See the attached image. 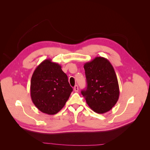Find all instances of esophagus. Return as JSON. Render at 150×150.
I'll return each mask as SVG.
<instances>
[{"mask_svg": "<svg viewBox=\"0 0 150 150\" xmlns=\"http://www.w3.org/2000/svg\"><path fill=\"white\" fill-rule=\"evenodd\" d=\"M74 91H75V92H78V91L79 88H78V85H76V86H74Z\"/></svg>", "mask_w": 150, "mask_h": 150, "instance_id": "34e87169", "label": "esophagus"}]
</instances>
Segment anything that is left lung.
<instances>
[{
	"label": "left lung",
	"instance_id": "left-lung-1",
	"mask_svg": "<svg viewBox=\"0 0 150 150\" xmlns=\"http://www.w3.org/2000/svg\"><path fill=\"white\" fill-rule=\"evenodd\" d=\"M87 88L81 94L92 110L99 114L110 111L120 96L117 76L107 59L96 57L84 65Z\"/></svg>",
	"mask_w": 150,
	"mask_h": 150
}]
</instances>
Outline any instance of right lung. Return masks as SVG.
<instances>
[{"mask_svg":"<svg viewBox=\"0 0 150 150\" xmlns=\"http://www.w3.org/2000/svg\"><path fill=\"white\" fill-rule=\"evenodd\" d=\"M72 90L61 66L51 59L43 61L32 76V101L39 111L46 114L52 115L59 111Z\"/></svg>","mask_w":150,"mask_h":150,"instance_id":"right-lung-1","label":"right lung"}]
</instances>
